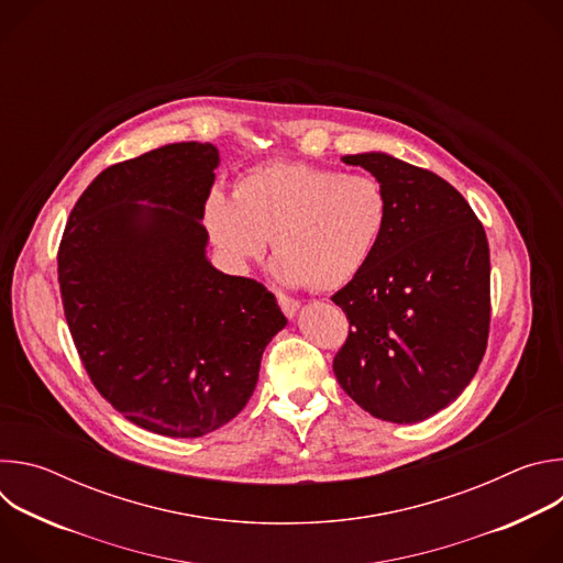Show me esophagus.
I'll return each mask as SVG.
<instances>
[{"label":"esophagus","instance_id":"obj_1","mask_svg":"<svg viewBox=\"0 0 563 563\" xmlns=\"http://www.w3.org/2000/svg\"><path fill=\"white\" fill-rule=\"evenodd\" d=\"M276 298H278V305H280L283 313H285L287 318H294V316H296V311H298V307H300V302H298V300H294L291 296H285V294H278Z\"/></svg>","mask_w":563,"mask_h":563}]
</instances>
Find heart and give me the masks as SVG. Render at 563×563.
Wrapping results in <instances>:
<instances>
[{
  "mask_svg": "<svg viewBox=\"0 0 563 563\" xmlns=\"http://www.w3.org/2000/svg\"><path fill=\"white\" fill-rule=\"evenodd\" d=\"M389 222V196L372 174L305 163H265L240 176L231 198L213 189L202 224L231 267L256 261L267 245L287 285L334 291L374 258Z\"/></svg>",
  "mask_w": 563,
  "mask_h": 563,
  "instance_id": "heart-1",
  "label": "heart"
}]
</instances>
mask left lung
Instances as JSON below:
<instances>
[{
	"instance_id": "8db88e82",
	"label": "left lung",
	"mask_w": 563,
	"mask_h": 563,
	"mask_svg": "<svg viewBox=\"0 0 563 563\" xmlns=\"http://www.w3.org/2000/svg\"><path fill=\"white\" fill-rule=\"evenodd\" d=\"M389 196L369 265L332 300L350 320L334 356L341 387L376 419L419 423L467 387L490 332V250L465 198L387 153L345 155Z\"/></svg>"
}]
</instances>
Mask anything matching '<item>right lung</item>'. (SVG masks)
<instances>
[{"mask_svg":"<svg viewBox=\"0 0 563 563\" xmlns=\"http://www.w3.org/2000/svg\"><path fill=\"white\" fill-rule=\"evenodd\" d=\"M218 163L213 144L178 142L104 169L75 202L57 252L64 316L91 383L163 437L229 423L287 325L265 285L207 261L202 207Z\"/></svg>","mask_w":563,"mask_h":563,"instance_id":"right-lung-1","label":"right lung"}]
</instances>
